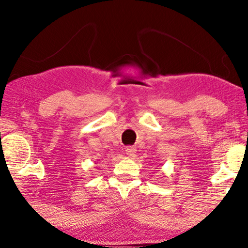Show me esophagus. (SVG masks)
Listing matches in <instances>:
<instances>
[{"label":"esophagus","instance_id":"obj_1","mask_svg":"<svg viewBox=\"0 0 248 248\" xmlns=\"http://www.w3.org/2000/svg\"><path fill=\"white\" fill-rule=\"evenodd\" d=\"M125 153H126L128 157H134V155H136V149L132 146H128L126 147V149H125Z\"/></svg>","mask_w":248,"mask_h":248}]
</instances>
